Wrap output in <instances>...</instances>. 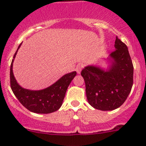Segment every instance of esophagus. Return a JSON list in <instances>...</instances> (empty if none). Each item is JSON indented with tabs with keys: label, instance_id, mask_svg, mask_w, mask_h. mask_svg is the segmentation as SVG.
I'll list each match as a JSON object with an SVG mask.
<instances>
[{
	"label": "esophagus",
	"instance_id": "obj_1",
	"mask_svg": "<svg viewBox=\"0 0 146 146\" xmlns=\"http://www.w3.org/2000/svg\"><path fill=\"white\" fill-rule=\"evenodd\" d=\"M82 68H83L82 64H78L77 65L76 71H77V73H78V74H80V72H81L82 69Z\"/></svg>",
	"mask_w": 146,
	"mask_h": 146
}]
</instances>
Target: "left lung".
<instances>
[{
  "label": "left lung",
  "mask_w": 146,
  "mask_h": 146,
  "mask_svg": "<svg viewBox=\"0 0 146 146\" xmlns=\"http://www.w3.org/2000/svg\"><path fill=\"white\" fill-rule=\"evenodd\" d=\"M111 64L106 70L88 66L82 70L89 103L97 110L111 111L124 103L133 85L134 67L127 47L116 36Z\"/></svg>",
  "instance_id": "8db88e82"
}]
</instances>
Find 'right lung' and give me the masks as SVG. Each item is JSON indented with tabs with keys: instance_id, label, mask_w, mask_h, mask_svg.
<instances>
[{
	"instance_id": "right-lung-1",
	"label": "right lung",
	"mask_w": 146,
	"mask_h": 146,
	"mask_svg": "<svg viewBox=\"0 0 146 146\" xmlns=\"http://www.w3.org/2000/svg\"><path fill=\"white\" fill-rule=\"evenodd\" d=\"M19 46L10 66V86L19 101L29 111L36 113H50L58 110L62 106L68 86L76 76V71L67 73L55 83L42 90L32 91L23 89L17 83L12 70L13 62Z\"/></svg>"
}]
</instances>
